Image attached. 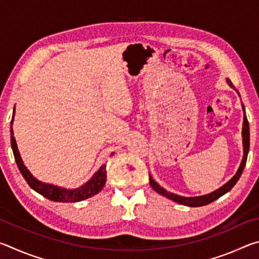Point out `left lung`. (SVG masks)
<instances>
[{
  "mask_svg": "<svg viewBox=\"0 0 259 259\" xmlns=\"http://www.w3.org/2000/svg\"><path fill=\"white\" fill-rule=\"evenodd\" d=\"M226 83L229 84L232 89H234L236 93H238V90L235 89V87L232 84L231 80L229 78H226ZM238 95L240 96V94L238 93ZM242 111H243V124H242V145H243V157H242V161H241L240 166L238 169V171L235 172V175L233 177H232L229 182L226 184H224L222 187H219L218 190L213 191L211 193H208V194L205 195H199V196H182V195H178V194H175V193L171 192H168L165 190V188L161 187L159 184H157L154 179L152 178V176L150 175V184L153 190H154L156 193H159V194L165 196V198H168L170 200H172L174 202H177L179 204H183V205H187V207H202V205L205 204H209L213 202L214 200H217L221 198L222 195L226 194L227 192H230L233 186L235 185L236 183H238L239 178L241 177V175H242V171L244 169V165H245V162H247V156H248V153H249V145H250V135H249V123H248V119H247V115H245V109L244 106L242 104Z\"/></svg>",
  "mask_w": 259,
  "mask_h": 259,
  "instance_id": "8db88e82",
  "label": "left lung"
}]
</instances>
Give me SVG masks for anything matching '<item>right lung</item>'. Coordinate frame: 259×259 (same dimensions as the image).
<instances>
[{
	"label": "right lung",
	"instance_id": "1",
	"mask_svg": "<svg viewBox=\"0 0 259 259\" xmlns=\"http://www.w3.org/2000/svg\"><path fill=\"white\" fill-rule=\"evenodd\" d=\"M15 119V108H14V115H12L11 120V126H10V135H11V147L12 152H14L16 163L18 165L19 171L23 175L25 181L27 182L30 188H33L35 192H37L38 194L45 196V198L49 199L55 202H80L85 199H89L91 196H94L103 190L105 184H106V165L103 164L100 166L98 171L94 174V176L91 177L89 181L85 184H83L82 186L77 188H64L60 186L52 185V184L43 183L38 181L37 178H35L32 174H30L27 166L24 164L23 159H21L20 153L18 151V146H17L16 138L14 136V130H12V124H14Z\"/></svg>",
	"mask_w": 259,
	"mask_h": 259
}]
</instances>
